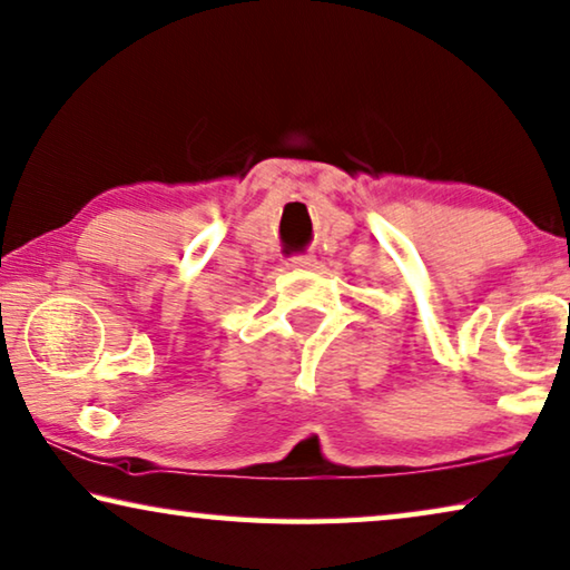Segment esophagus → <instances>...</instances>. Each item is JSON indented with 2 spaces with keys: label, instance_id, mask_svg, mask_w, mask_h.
Masks as SVG:
<instances>
[{
  "label": "esophagus",
  "instance_id": "esophagus-1",
  "mask_svg": "<svg viewBox=\"0 0 570 570\" xmlns=\"http://www.w3.org/2000/svg\"><path fill=\"white\" fill-rule=\"evenodd\" d=\"M314 264H317V258H314L312 253H304V256H294L286 261L288 268H314Z\"/></svg>",
  "mask_w": 570,
  "mask_h": 570
}]
</instances>
